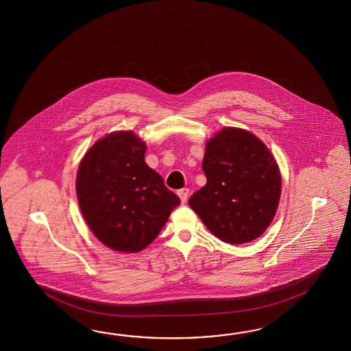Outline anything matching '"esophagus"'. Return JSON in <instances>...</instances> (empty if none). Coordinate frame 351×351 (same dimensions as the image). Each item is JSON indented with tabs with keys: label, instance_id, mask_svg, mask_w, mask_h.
Returning <instances> with one entry per match:
<instances>
[{
	"label": "esophagus",
	"instance_id": "obj_1",
	"mask_svg": "<svg viewBox=\"0 0 351 351\" xmlns=\"http://www.w3.org/2000/svg\"><path fill=\"white\" fill-rule=\"evenodd\" d=\"M178 195L182 203H186V199H188V195H189V189L188 188L180 189V191H178Z\"/></svg>",
	"mask_w": 351,
	"mask_h": 351
}]
</instances>
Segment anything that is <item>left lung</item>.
Wrapping results in <instances>:
<instances>
[{
    "instance_id": "8db88e82",
    "label": "left lung",
    "mask_w": 351,
    "mask_h": 351,
    "mask_svg": "<svg viewBox=\"0 0 351 351\" xmlns=\"http://www.w3.org/2000/svg\"><path fill=\"white\" fill-rule=\"evenodd\" d=\"M202 168L207 183L188 203L204 226L231 245L258 239L281 195V174L269 148L247 130L223 128L207 143Z\"/></svg>"
}]
</instances>
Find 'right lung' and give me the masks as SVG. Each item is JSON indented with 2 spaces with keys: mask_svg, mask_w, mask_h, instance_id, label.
<instances>
[{
  "mask_svg": "<svg viewBox=\"0 0 351 351\" xmlns=\"http://www.w3.org/2000/svg\"><path fill=\"white\" fill-rule=\"evenodd\" d=\"M145 150L133 132H114L86 152L77 169L82 216L95 237L114 251L144 250L180 203L145 163Z\"/></svg>",
  "mask_w": 351,
  "mask_h": 351,
  "instance_id": "obj_1",
  "label": "right lung"
}]
</instances>
